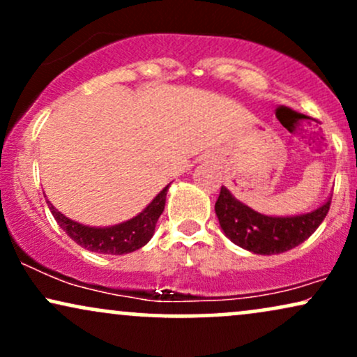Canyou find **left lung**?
<instances>
[{"label": "left lung", "mask_w": 357, "mask_h": 357, "mask_svg": "<svg viewBox=\"0 0 357 357\" xmlns=\"http://www.w3.org/2000/svg\"><path fill=\"white\" fill-rule=\"evenodd\" d=\"M331 208L327 199L321 208L298 216H265L243 204L225 186L215 203L221 230L238 247L258 255H275L296 248L317 230Z\"/></svg>", "instance_id": "8db88e82"}]
</instances>
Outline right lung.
I'll return each mask as SVG.
<instances>
[{
	"label": "right lung",
	"mask_w": 357,
	"mask_h": 357,
	"mask_svg": "<svg viewBox=\"0 0 357 357\" xmlns=\"http://www.w3.org/2000/svg\"><path fill=\"white\" fill-rule=\"evenodd\" d=\"M167 188L169 184L137 216L124 221V223L105 228L85 227V225L77 223L56 211L50 202L47 203L61 230L82 248H87L89 252L105 253V255H124V253L136 252L144 247L147 241L153 238L155 223H158L161 213L165 211Z\"/></svg>",
	"instance_id": "obj_1"
}]
</instances>
